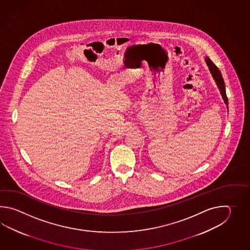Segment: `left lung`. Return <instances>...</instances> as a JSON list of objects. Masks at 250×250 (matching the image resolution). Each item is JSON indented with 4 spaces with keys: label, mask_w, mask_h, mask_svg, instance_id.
<instances>
[{
    "label": "left lung",
    "mask_w": 250,
    "mask_h": 250,
    "mask_svg": "<svg viewBox=\"0 0 250 250\" xmlns=\"http://www.w3.org/2000/svg\"><path fill=\"white\" fill-rule=\"evenodd\" d=\"M206 61H207V63H208V67H209V69H210V71H211V73H212L213 79L216 81L217 85L219 86V88H220L221 94H222L223 100H224V103L226 104L227 108H228V97L226 96L225 85H224V81H223V76L221 74V71H220L217 67H216V65L213 63L212 61L208 58V57H206Z\"/></svg>",
    "instance_id": "obj_1"
}]
</instances>
